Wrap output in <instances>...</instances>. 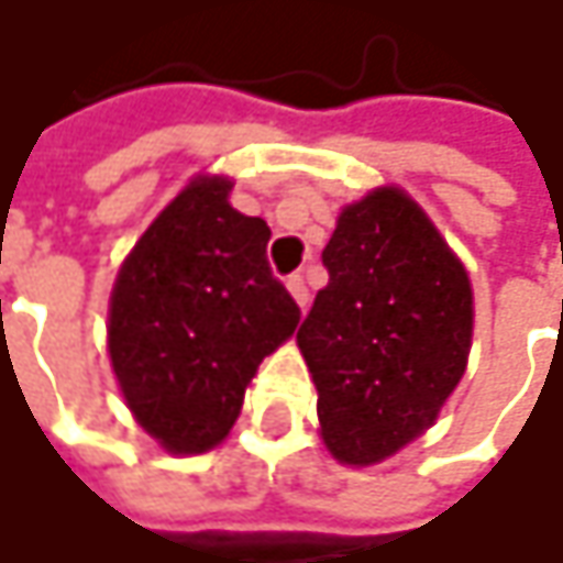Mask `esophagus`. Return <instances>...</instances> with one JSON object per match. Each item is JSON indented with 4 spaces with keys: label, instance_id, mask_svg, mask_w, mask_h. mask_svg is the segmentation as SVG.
Wrapping results in <instances>:
<instances>
[{
    "label": "esophagus",
    "instance_id": "1",
    "mask_svg": "<svg viewBox=\"0 0 563 563\" xmlns=\"http://www.w3.org/2000/svg\"><path fill=\"white\" fill-rule=\"evenodd\" d=\"M286 289H289V296L296 299V306H306V302H309V289H306V280H302L299 274H292V277L286 280Z\"/></svg>",
    "mask_w": 563,
    "mask_h": 563
}]
</instances>
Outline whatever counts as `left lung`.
Instances as JSON below:
<instances>
[{
    "label": "left lung",
    "mask_w": 563,
    "mask_h": 563,
    "mask_svg": "<svg viewBox=\"0 0 563 563\" xmlns=\"http://www.w3.org/2000/svg\"><path fill=\"white\" fill-rule=\"evenodd\" d=\"M322 264L329 283L296 342L329 453L372 466L417 440L460 385L473 286L423 208L391 185L342 208Z\"/></svg>",
    "instance_id": "1"
}]
</instances>
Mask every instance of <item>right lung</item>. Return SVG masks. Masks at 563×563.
<instances>
[{
    "instance_id": "right-lung-1",
    "label": "right lung",
    "mask_w": 563,
    "mask_h": 563,
    "mask_svg": "<svg viewBox=\"0 0 563 563\" xmlns=\"http://www.w3.org/2000/svg\"><path fill=\"white\" fill-rule=\"evenodd\" d=\"M198 175L146 228L110 292L107 349L126 407L169 453H205L234 427L257 365L299 306L271 264V228Z\"/></svg>"
}]
</instances>
